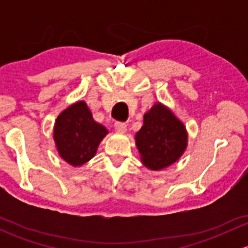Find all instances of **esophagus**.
Segmentation results:
<instances>
[{"mask_svg": "<svg viewBox=\"0 0 248 248\" xmlns=\"http://www.w3.org/2000/svg\"><path fill=\"white\" fill-rule=\"evenodd\" d=\"M115 129L117 132H126L127 131V124L124 122H115Z\"/></svg>", "mask_w": 248, "mask_h": 248, "instance_id": "1", "label": "esophagus"}]
</instances>
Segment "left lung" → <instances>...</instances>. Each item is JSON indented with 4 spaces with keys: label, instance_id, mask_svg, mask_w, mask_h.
I'll return each mask as SVG.
<instances>
[{
    "label": "left lung",
    "instance_id": "left-lung-1",
    "mask_svg": "<svg viewBox=\"0 0 248 248\" xmlns=\"http://www.w3.org/2000/svg\"><path fill=\"white\" fill-rule=\"evenodd\" d=\"M136 144L142 164L151 170H161L182 156L187 146V132L170 110L157 103L144 115Z\"/></svg>",
    "mask_w": 248,
    "mask_h": 248
}]
</instances>
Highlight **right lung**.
I'll return each mask as SVG.
<instances>
[{"mask_svg":"<svg viewBox=\"0 0 248 248\" xmlns=\"http://www.w3.org/2000/svg\"><path fill=\"white\" fill-rule=\"evenodd\" d=\"M108 131L97 124L86 103L72 104L55 122L54 139L59 155L71 166L80 167L96 155L97 147Z\"/></svg>","mask_w":248,"mask_h":248,"instance_id":"1","label":"right lung"}]
</instances>
